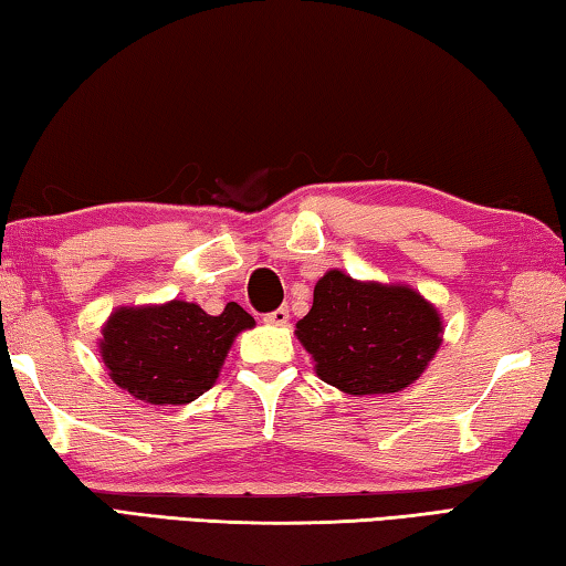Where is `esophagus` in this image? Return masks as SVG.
<instances>
[{"label": "esophagus", "instance_id": "1", "mask_svg": "<svg viewBox=\"0 0 566 566\" xmlns=\"http://www.w3.org/2000/svg\"><path fill=\"white\" fill-rule=\"evenodd\" d=\"M263 321L271 323V326H285V323H289V308H277L273 313H268Z\"/></svg>", "mask_w": 566, "mask_h": 566}]
</instances>
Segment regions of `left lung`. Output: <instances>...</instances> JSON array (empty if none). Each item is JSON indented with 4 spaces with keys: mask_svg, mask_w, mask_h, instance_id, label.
<instances>
[{
    "mask_svg": "<svg viewBox=\"0 0 566 566\" xmlns=\"http://www.w3.org/2000/svg\"><path fill=\"white\" fill-rule=\"evenodd\" d=\"M295 336L321 381L350 396H376L403 391L423 374L443 340V321L411 285L356 281L331 268Z\"/></svg>",
    "mask_w": 566,
    "mask_h": 566,
    "instance_id": "1",
    "label": "left lung"
}]
</instances>
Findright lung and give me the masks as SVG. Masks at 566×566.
<instances>
[{
    "label": "right lung",
    "instance_id": "1",
    "mask_svg": "<svg viewBox=\"0 0 566 566\" xmlns=\"http://www.w3.org/2000/svg\"><path fill=\"white\" fill-rule=\"evenodd\" d=\"M253 326L238 303H228L220 316L188 301L119 305L97 346L123 391L150 406H182L212 388L235 336Z\"/></svg>",
    "mask_w": 566,
    "mask_h": 566
}]
</instances>
